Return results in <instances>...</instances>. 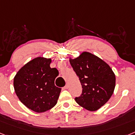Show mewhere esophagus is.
Here are the masks:
<instances>
[{
	"label": "esophagus",
	"mask_w": 135,
	"mask_h": 135,
	"mask_svg": "<svg viewBox=\"0 0 135 135\" xmlns=\"http://www.w3.org/2000/svg\"><path fill=\"white\" fill-rule=\"evenodd\" d=\"M68 89V84H66V85H65V86L64 87V89H65V90H67Z\"/></svg>",
	"instance_id": "34e87169"
}]
</instances>
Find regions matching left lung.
Instances as JSON below:
<instances>
[{
    "label": "left lung",
    "mask_w": 135,
    "mask_h": 135,
    "mask_svg": "<svg viewBox=\"0 0 135 135\" xmlns=\"http://www.w3.org/2000/svg\"><path fill=\"white\" fill-rule=\"evenodd\" d=\"M70 61L82 89L81 95L75 97V100L87 110H97L108 102L114 93L115 74L105 62L87 52Z\"/></svg>",
    "instance_id": "1"
}]
</instances>
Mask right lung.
Returning a JSON list of instances; mask_svg holds the SVG:
<instances>
[{
  "instance_id": "right-lung-1",
  "label": "right lung",
  "mask_w": 135,
  "mask_h": 135,
  "mask_svg": "<svg viewBox=\"0 0 135 135\" xmlns=\"http://www.w3.org/2000/svg\"><path fill=\"white\" fill-rule=\"evenodd\" d=\"M51 59L37 57L18 71L13 80L15 93L21 103L38 113L53 108L61 89L55 85L59 71L51 68Z\"/></svg>"
}]
</instances>
